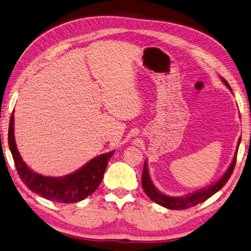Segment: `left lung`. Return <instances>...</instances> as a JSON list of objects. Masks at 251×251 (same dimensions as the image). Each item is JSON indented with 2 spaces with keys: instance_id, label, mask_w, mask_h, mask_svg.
<instances>
[{
  "instance_id": "left-lung-1",
  "label": "left lung",
  "mask_w": 251,
  "mask_h": 251,
  "mask_svg": "<svg viewBox=\"0 0 251 251\" xmlns=\"http://www.w3.org/2000/svg\"><path fill=\"white\" fill-rule=\"evenodd\" d=\"M223 82L225 83L226 86L231 90L229 83L226 81L225 78H223ZM240 143H241V138L238 139L237 148L238 146H240ZM237 150L238 149H236L233 161H232L228 170L225 173V175L221 179H219L216 183H214V184L210 185L209 187H204L203 189H201V191L193 193L185 197H169V196H166V195L162 194L161 192H158L150 179L148 167H147V162H145L143 176H142V185H143L144 191L147 194V196H148L152 201H154L155 203L160 204L164 207H167V209H170V210H186V209H189V207L197 205L198 203L204 202L206 199H209L211 196H213L214 194L217 193L219 189H222L225 186L226 183H227L228 180L230 179V176L232 173H233V169L235 167Z\"/></svg>"
}]
</instances>
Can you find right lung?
I'll return each instance as SVG.
<instances>
[{
  "label": "right lung",
  "instance_id": "right-lung-1",
  "mask_svg": "<svg viewBox=\"0 0 251 251\" xmlns=\"http://www.w3.org/2000/svg\"><path fill=\"white\" fill-rule=\"evenodd\" d=\"M8 145L18 175L27 188L48 200L60 203H75L90 196L100 185L107 163L115 152L113 150L97 156L77 172L65 176L53 178L36 174L22 161L17 149L14 135V112L9 120Z\"/></svg>",
  "mask_w": 251,
  "mask_h": 251
}]
</instances>
